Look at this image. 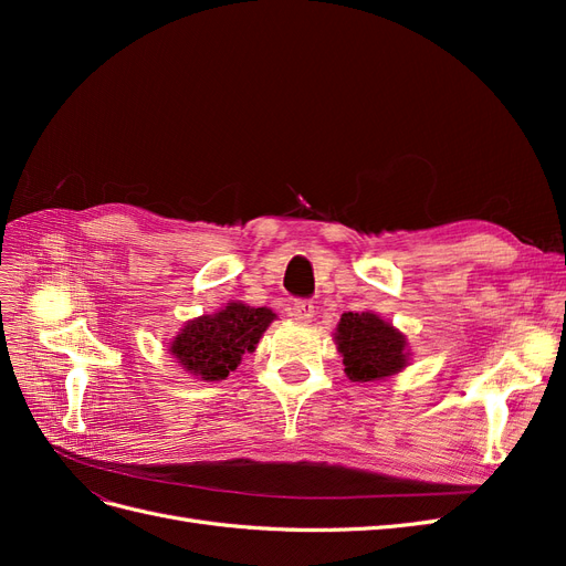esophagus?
<instances>
[{
    "instance_id": "obj_1",
    "label": "esophagus",
    "mask_w": 566,
    "mask_h": 566,
    "mask_svg": "<svg viewBox=\"0 0 566 566\" xmlns=\"http://www.w3.org/2000/svg\"><path fill=\"white\" fill-rule=\"evenodd\" d=\"M316 314V306L312 300H297L290 306V316L297 318V321H312Z\"/></svg>"
}]
</instances>
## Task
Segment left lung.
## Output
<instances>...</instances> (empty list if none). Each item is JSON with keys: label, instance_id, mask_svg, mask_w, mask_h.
Returning <instances> with one entry per match:
<instances>
[{"label": "left lung", "instance_id": "obj_1", "mask_svg": "<svg viewBox=\"0 0 566 566\" xmlns=\"http://www.w3.org/2000/svg\"><path fill=\"white\" fill-rule=\"evenodd\" d=\"M335 339L347 378L354 382L382 380L406 366V337L378 314H342Z\"/></svg>", "mask_w": 566, "mask_h": 566}]
</instances>
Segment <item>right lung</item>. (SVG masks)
<instances>
[{
  "label": "right lung",
  "instance_id": "obj_1",
  "mask_svg": "<svg viewBox=\"0 0 566 566\" xmlns=\"http://www.w3.org/2000/svg\"><path fill=\"white\" fill-rule=\"evenodd\" d=\"M273 318L276 314L266 306L254 310L231 302L219 314L188 321L169 352L200 380H224L241 364L243 354L254 349Z\"/></svg>",
  "mask_w": 566,
  "mask_h": 566
}]
</instances>
